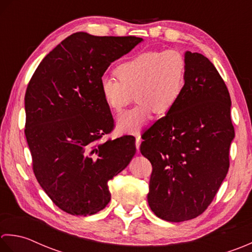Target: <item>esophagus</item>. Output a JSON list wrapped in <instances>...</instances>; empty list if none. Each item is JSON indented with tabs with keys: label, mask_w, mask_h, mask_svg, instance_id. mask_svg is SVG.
Segmentation results:
<instances>
[{
	"label": "esophagus",
	"mask_w": 252,
	"mask_h": 252,
	"mask_svg": "<svg viewBox=\"0 0 252 252\" xmlns=\"http://www.w3.org/2000/svg\"><path fill=\"white\" fill-rule=\"evenodd\" d=\"M140 143H141V138H140V133H136V148H137V151H139V147H140Z\"/></svg>",
	"instance_id": "1"
}]
</instances>
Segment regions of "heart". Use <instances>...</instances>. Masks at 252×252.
I'll return each instance as SVG.
<instances>
[{
  "instance_id": "obj_1",
  "label": "heart",
  "mask_w": 252,
  "mask_h": 252,
  "mask_svg": "<svg viewBox=\"0 0 252 252\" xmlns=\"http://www.w3.org/2000/svg\"><path fill=\"white\" fill-rule=\"evenodd\" d=\"M112 77L100 81V92L112 111L121 113L133 101L138 104L119 119L123 130L138 132L152 113L166 115L181 100L186 84V61L174 50L147 51L116 66Z\"/></svg>"
}]
</instances>
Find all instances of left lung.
<instances>
[{"instance_id":"obj_1","label":"left lung","mask_w":252,"mask_h":252,"mask_svg":"<svg viewBox=\"0 0 252 252\" xmlns=\"http://www.w3.org/2000/svg\"><path fill=\"white\" fill-rule=\"evenodd\" d=\"M181 100L143 132L140 152L152 165L148 202L157 217L184 222L209 207L229 168L235 137L230 96L204 55L185 53Z\"/></svg>"}]
</instances>
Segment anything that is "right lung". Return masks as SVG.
<instances>
[{"mask_svg":"<svg viewBox=\"0 0 252 252\" xmlns=\"http://www.w3.org/2000/svg\"><path fill=\"white\" fill-rule=\"evenodd\" d=\"M142 38L76 32L45 56L25 94V135L40 186L71 215L94 214L111 200L107 182L136 153L135 137L101 141L114 128L100 81L112 62Z\"/></svg>","mask_w":252,"mask_h":252,"instance_id":"add662e5","label":"right lung"}]
</instances>
